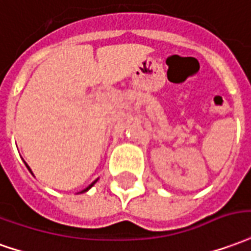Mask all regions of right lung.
Wrapping results in <instances>:
<instances>
[{"label": "right lung", "instance_id": "1", "mask_svg": "<svg viewBox=\"0 0 251 251\" xmlns=\"http://www.w3.org/2000/svg\"><path fill=\"white\" fill-rule=\"evenodd\" d=\"M25 166H27V164H25ZM27 167H28V166H27ZM28 170H29V171H31V168H29V167H28ZM96 180H98V179H96ZM96 180H95V182H96ZM95 182H92V183H91V185H89L88 187H85V189H84L83 192H80V193H84V192H87V190H89V189H91V187H92V186H94V185H95Z\"/></svg>", "mask_w": 251, "mask_h": 251}]
</instances>
